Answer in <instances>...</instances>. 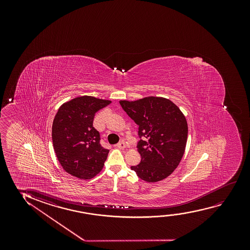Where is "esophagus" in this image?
Instances as JSON below:
<instances>
[{
    "label": "esophagus",
    "instance_id": "1",
    "mask_svg": "<svg viewBox=\"0 0 250 250\" xmlns=\"http://www.w3.org/2000/svg\"><path fill=\"white\" fill-rule=\"evenodd\" d=\"M117 147H119V148H121V149H123V148L126 147V144H125V143L124 141H121L119 144H117Z\"/></svg>",
    "mask_w": 250,
    "mask_h": 250
}]
</instances>
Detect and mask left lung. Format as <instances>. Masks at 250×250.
<instances>
[{
    "instance_id": "8db88e82",
    "label": "left lung",
    "mask_w": 250,
    "mask_h": 250,
    "mask_svg": "<svg viewBox=\"0 0 250 250\" xmlns=\"http://www.w3.org/2000/svg\"><path fill=\"white\" fill-rule=\"evenodd\" d=\"M124 111L138 125L137 147L142 160L131 170L144 181H161L177 168L185 153L188 125L178 106L162 97L120 101Z\"/></svg>"
}]
</instances>
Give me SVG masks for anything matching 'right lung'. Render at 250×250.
I'll return each instance as SVG.
<instances>
[{
  "instance_id": "1",
  "label": "right lung",
  "mask_w": 250,
  "mask_h": 250,
  "mask_svg": "<svg viewBox=\"0 0 250 250\" xmlns=\"http://www.w3.org/2000/svg\"><path fill=\"white\" fill-rule=\"evenodd\" d=\"M110 103L84 96L59 108L52 125V141L58 161L69 174L89 179L102 171L109 150L100 144L101 136L93 121L95 114Z\"/></svg>"
}]
</instances>
